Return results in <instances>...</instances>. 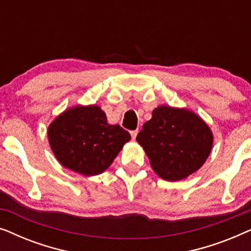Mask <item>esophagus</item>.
Returning <instances> with one entry per match:
<instances>
[{
    "mask_svg": "<svg viewBox=\"0 0 251 251\" xmlns=\"http://www.w3.org/2000/svg\"><path fill=\"white\" fill-rule=\"evenodd\" d=\"M130 133H131L132 139H136L137 135H138V130H132V131H130Z\"/></svg>",
    "mask_w": 251,
    "mask_h": 251,
    "instance_id": "1",
    "label": "esophagus"
}]
</instances>
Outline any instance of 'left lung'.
<instances>
[{"mask_svg": "<svg viewBox=\"0 0 251 251\" xmlns=\"http://www.w3.org/2000/svg\"><path fill=\"white\" fill-rule=\"evenodd\" d=\"M153 170L164 180L184 179L200 169L214 137L200 116L185 108L159 106L136 138Z\"/></svg>", "mask_w": 251, "mask_h": 251, "instance_id": "8db88e82", "label": "left lung"}]
</instances>
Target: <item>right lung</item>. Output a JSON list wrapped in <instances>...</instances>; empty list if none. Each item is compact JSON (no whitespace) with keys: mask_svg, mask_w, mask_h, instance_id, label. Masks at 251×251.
<instances>
[{"mask_svg":"<svg viewBox=\"0 0 251 251\" xmlns=\"http://www.w3.org/2000/svg\"><path fill=\"white\" fill-rule=\"evenodd\" d=\"M51 150L61 166L84 176L99 175L111 166L131 136L119 125L107 123L99 106H75L48 128Z\"/></svg>","mask_w":251,"mask_h":251,"instance_id":"1","label":"right lung"}]
</instances>
